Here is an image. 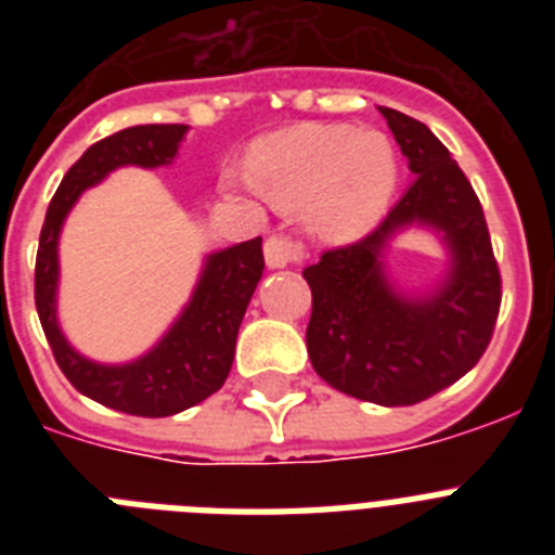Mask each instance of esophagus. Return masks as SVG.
Masks as SVG:
<instances>
[{
  "instance_id": "1",
  "label": "esophagus",
  "mask_w": 555,
  "mask_h": 555,
  "mask_svg": "<svg viewBox=\"0 0 555 555\" xmlns=\"http://www.w3.org/2000/svg\"><path fill=\"white\" fill-rule=\"evenodd\" d=\"M263 258H267V267L272 269H283L288 263H302L306 261V244L292 238V235L274 233L263 244Z\"/></svg>"
}]
</instances>
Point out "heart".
I'll list each match as a JSON object with an SVG mask.
<instances>
[{
  "label": "heart",
  "instance_id": "obj_1",
  "mask_svg": "<svg viewBox=\"0 0 555 555\" xmlns=\"http://www.w3.org/2000/svg\"><path fill=\"white\" fill-rule=\"evenodd\" d=\"M224 189L258 185L272 203L306 208L325 238H356L384 217L395 194L397 155L380 132L350 125H300L267 135L249 152V175L228 169Z\"/></svg>",
  "mask_w": 555,
  "mask_h": 555
}]
</instances>
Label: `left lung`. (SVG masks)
Listing matches in <instances>:
<instances>
[{
	"label": "left lung",
	"instance_id": "left-lung-1",
	"mask_svg": "<svg viewBox=\"0 0 555 555\" xmlns=\"http://www.w3.org/2000/svg\"><path fill=\"white\" fill-rule=\"evenodd\" d=\"M414 171L395 208L358 242L306 267L311 286L308 358L345 395L377 405H414L467 375L492 341L500 269L478 194L450 150L423 121L380 107ZM425 223L443 233L451 272L423 298L388 281L383 249L400 229Z\"/></svg>",
	"mask_w": 555,
	"mask_h": 555
}]
</instances>
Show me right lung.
Returning a JSON list of instances; mask_svg holds the SVG:
<instances>
[{
	"mask_svg": "<svg viewBox=\"0 0 555 555\" xmlns=\"http://www.w3.org/2000/svg\"><path fill=\"white\" fill-rule=\"evenodd\" d=\"M185 125H139L82 152L47 208L36 258V308L57 366L80 395L132 416H171L222 389L235 336L263 274L261 235L205 258L197 288L158 345L130 364H96L68 345L57 325V238L72 205L119 166H169Z\"/></svg>",
	"mask_w": 555,
	"mask_h": 555,
	"instance_id": "right-lung-1",
	"label": "right lung"
}]
</instances>
